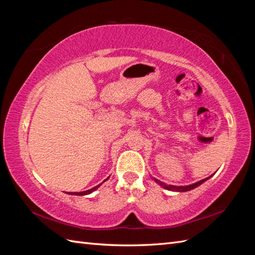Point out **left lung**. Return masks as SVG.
Returning <instances> with one entry per match:
<instances>
[{
	"instance_id": "1",
	"label": "left lung",
	"mask_w": 255,
	"mask_h": 255,
	"mask_svg": "<svg viewBox=\"0 0 255 255\" xmlns=\"http://www.w3.org/2000/svg\"><path fill=\"white\" fill-rule=\"evenodd\" d=\"M211 176H213V175H211ZM211 176H209V177H206V178H204V180H202V181L196 182V183H194V184H191V185H186V186L167 185V184H165V183H163V182H161V181H159V180H156V178H154V177H153V180H154L156 183H158L160 186H162V187L165 188V189H169V191H173V192H187V191H191V189L196 188L197 186H199V185H200V184H203L204 182H206L207 180H209V178H210Z\"/></svg>"
}]
</instances>
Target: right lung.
<instances>
[{
	"instance_id": "1",
	"label": "right lung",
	"mask_w": 255,
	"mask_h": 255,
	"mask_svg": "<svg viewBox=\"0 0 255 255\" xmlns=\"http://www.w3.org/2000/svg\"><path fill=\"white\" fill-rule=\"evenodd\" d=\"M108 178H110V176H108L105 181H107ZM105 181H104V182H105ZM104 182H103V183H104ZM101 185H102V183L99 184V185H97V186L93 187V188L88 189V191H84V192H73V193H68V194H70V195H78V196H84V195H89V194H91V193H93V192L96 191V189L99 188Z\"/></svg>"
}]
</instances>
